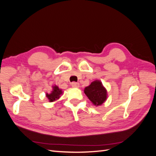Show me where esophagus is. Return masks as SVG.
<instances>
[{
    "label": "esophagus",
    "instance_id": "esophagus-1",
    "mask_svg": "<svg viewBox=\"0 0 156 156\" xmlns=\"http://www.w3.org/2000/svg\"><path fill=\"white\" fill-rule=\"evenodd\" d=\"M71 85L73 88H79V83H76V82H73L71 84Z\"/></svg>",
    "mask_w": 156,
    "mask_h": 156
}]
</instances>
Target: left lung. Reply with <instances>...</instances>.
Instances as JSON below:
<instances>
[{
    "label": "left lung",
    "mask_w": 156,
    "mask_h": 156,
    "mask_svg": "<svg viewBox=\"0 0 156 156\" xmlns=\"http://www.w3.org/2000/svg\"><path fill=\"white\" fill-rule=\"evenodd\" d=\"M84 94L94 105H100L107 99V90L103 87L101 81H93L90 85L84 88Z\"/></svg>",
    "instance_id": "8db88e82"
}]
</instances>
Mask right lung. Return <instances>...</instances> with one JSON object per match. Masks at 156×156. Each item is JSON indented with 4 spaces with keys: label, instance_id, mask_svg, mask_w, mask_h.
Wrapping results in <instances>:
<instances>
[{
    "label": "right lung",
    "instance_id": "add662e5",
    "mask_svg": "<svg viewBox=\"0 0 156 156\" xmlns=\"http://www.w3.org/2000/svg\"><path fill=\"white\" fill-rule=\"evenodd\" d=\"M53 90L51 92V94H47L46 96L48 97L50 102L54 101L60 98V96L62 94V90L60 89L57 86H55L53 87Z\"/></svg>",
    "mask_w": 156,
    "mask_h": 156
}]
</instances>
